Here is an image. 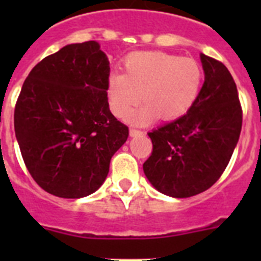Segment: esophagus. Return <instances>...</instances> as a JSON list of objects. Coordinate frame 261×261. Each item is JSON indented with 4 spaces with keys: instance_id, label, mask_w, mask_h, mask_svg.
<instances>
[{
    "instance_id": "obj_1",
    "label": "esophagus",
    "mask_w": 261,
    "mask_h": 261,
    "mask_svg": "<svg viewBox=\"0 0 261 261\" xmlns=\"http://www.w3.org/2000/svg\"><path fill=\"white\" fill-rule=\"evenodd\" d=\"M129 133H130V136H133V137H135V136L142 135V130H140V129H137V128H130Z\"/></svg>"
}]
</instances>
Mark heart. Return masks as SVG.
Here are the masks:
<instances>
[{"instance_id":"1","label":"heart","mask_w":261,"mask_h":261,"mask_svg":"<svg viewBox=\"0 0 261 261\" xmlns=\"http://www.w3.org/2000/svg\"><path fill=\"white\" fill-rule=\"evenodd\" d=\"M204 71L195 59L151 50L129 55L124 73L114 71L107 81L111 111L125 119L141 99L145 102L133 116L147 123L159 115L163 120L180 117L195 105L201 90Z\"/></svg>"}]
</instances>
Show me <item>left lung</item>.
<instances>
[{"label": "left lung", "mask_w": 261, "mask_h": 261, "mask_svg": "<svg viewBox=\"0 0 261 261\" xmlns=\"http://www.w3.org/2000/svg\"><path fill=\"white\" fill-rule=\"evenodd\" d=\"M205 81L186 115L149 132L153 151L144 172L155 190L184 199L221 177L242 129V106L234 78L222 62L201 55Z\"/></svg>", "instance_id": "left-lung-1"}]
</instances>
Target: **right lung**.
Returning a JSON list of instances; mask_svg holds the SVG:
<instances>
[{"mask_svg": "<svg viewBox=\"0 0 261 261\" xmlns=\"http://www.w3.org/2000/svg\"><path fill=\"white\" fill-rule=\"evenodd\" d=\"M110 62L94 40L69 44L38 62L14 110L22 158L39 187L62 199L95 192L129 136L111 114Z\"/></svg>", "mask_w": 261, "mask_h": 261, "instance_id": "right-lung-1", "label": "right lung"}]
</instances>
